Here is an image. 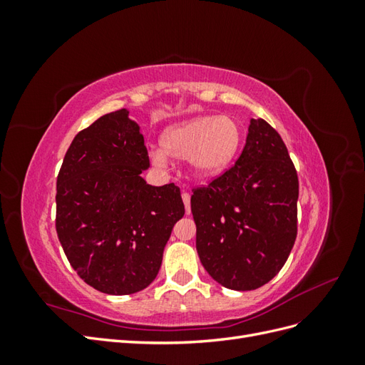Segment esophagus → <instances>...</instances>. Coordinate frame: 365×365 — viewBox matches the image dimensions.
Wrapping results in <instances>:
<instances>
[{"instance_id":"obj_1","label":"esophagus","mask_w":365,"mask_h":365,"mask_svg":"<svg viewBox=\"0 0 365 365\" xmlns=\"http://www.w3.org/2000/svg\"><path fill=\"white\" fill-rule=\"evenodd\" d=\"M182 201H184V205H185V213L190 215V195L187 192L182 193Z\"/></svg>"}]
</instances>
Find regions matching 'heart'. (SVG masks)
I'll return each instance as SVG.
<instances>
[{
    "mask_svg": "<svg viewBox=\"0 0 365 365\" xmlns=\"http://www.w3.org/2000/svg\"><path fill=\"white\" fill-rule=\"evenodd\" d=\"M242 129L228 115H204L182 121L164 132L161 149L150 152L153 164L164 165L170 157L190 161L195 175L213 178L227 170L237 155Z\"/></svg>",
    "mask_w": 365,
    "mask_h": 365,
    "instance_id": "heart-1",
    "label": "heart"
}]
</instances>
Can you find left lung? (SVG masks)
<instances>
[{
    "instance_id": "1",
    "label": "left lung",
    "mask_w": 365,
    "mask_h": 365,
    "mask_svg": "<svg viewBox=\"0 0 365 365\" xmlns=\"http://www.w3.org/2000/svg\"><path fill=\"white\" fill-rule=\"evenodd\" d=\"M298 176L279 132L251 120L244 150L190 200L202 267L228 289H257L279 274L297 237Z\"/></svg>"
}]
</instances>
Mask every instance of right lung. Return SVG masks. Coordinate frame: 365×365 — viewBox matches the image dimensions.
Wrapping results in <instances>:
<instances>
[{
	"instance_id": "1",
	"label": "right lung",
	"mask_w": 365,
	"mask_h": 365,
	"mask_svg": "<svg viewBox=\"0 0 365 365\" xmlns=\"http://www.w3.org/2000/svg\"><path fill=\"white\" fill-rule=\"evenodd\" d=\"M145 138L126 109L74 137L56 182V231L73 269L94 289L134 294L155 280L172 228L184 216L180 187L146 184Z\"/></svg>"
}]
</instances>
